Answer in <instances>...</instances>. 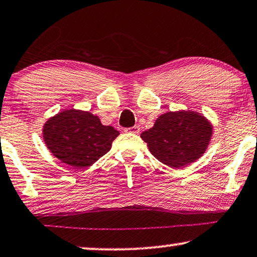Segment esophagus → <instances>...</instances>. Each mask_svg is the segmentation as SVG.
I'll use <instances>...</instances> for the list:
<instances>
[{"label":"esophagus","instance_id":"obj_1","mask_svg":"<svg viewBox=\"0 0 257 257\" xmlns=\"http://www.w3.org/2000/svg\"><path fill=\"white\" fill-rule=\"evenodd\" d=\"M139 131H141V127H139L138 125L133 126V127H130V128H126L125 132H128V133H133V135H138Z\"/></svg>","mask_w":257,"mask_h":257}]
</instances>
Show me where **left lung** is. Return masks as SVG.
<instances>
[{
	"instance_id": "8db88e82",
	"label": "left lung",
	"mask_w": 257,
	"mask_h": 257,
	"mask_svg": "<svg viewBox=\"0 0 257 257\" xmlns=\"http://www.w3.org/2000/svg\"><path fill=\"white\" fill-rule=\"evenodd\" d=\"M212 132L214 125L202 113L178 109L159 115L153 127L141 137L159 162L169 168L182 169L204 155Z\"/></svg>"
}]
</instances>
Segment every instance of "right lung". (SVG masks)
I'll return each mask as SVG.
<instances>
[{
    "label": "right lung",
    "mask_w": 257,
    "mask_h": 257,
    "mask_svg": "<svg viewBox=\"0 0 257 257\" xmlns=\"http://www.w3.org/2000/svg\"><path fill=\"white\" fill-rule=\"evenodd\" d=\"M119 135L113 126L102 125L98 115L76 108L62 109L42 127L43 142L52 155L76 169L94 164Z\"/></svg>",
    "instance_id": "obj_1"
}]
</instances>
